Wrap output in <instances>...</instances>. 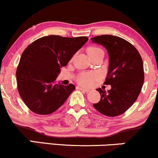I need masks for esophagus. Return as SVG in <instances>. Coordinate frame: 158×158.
Returning <instances> with one entry per match:
<instances>
[{
  "mask_svg": "<svg viewBox=\"0 0 158 158\" xmlns=\"http://www.w3.org/2000/svg\"><path fill=\"white\" fill-rule=\"evenodd\" d=\"M77 89L80 90H81V91L83 92H85V93H88L89 91V89H86V88H83V87H77Z\"/></svg>",
  "mask_w": 158,
  "mask_h": 158,
  "instance_id": "34e87169",
  "label": "esophagus"
}]
</instances>
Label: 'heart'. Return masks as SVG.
<instances>
[{"instance_id": "heart-1", "label": "heart", "mask_w": 158, "mask_h": 158, "mask_svg": "<svg viewBox=\"0 0 158 158\" xmlns=\"http://www.w3.org/2000/svg\"><path fill=\"white\" fill-rule=\"evenodd\" d=\"M99 51H102L101 48L98 47H89L87 49L89 55L95 54ZM100 77V74L95 72H91V73H82L77 77V81L79 84L83 86H89L93 84L95 81H97Z\"/></svg>"}]
</instances>
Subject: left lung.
<instances>
[{"mask_svg": "<svg viewBox=\"0 0 158 158\" xmlns=\"http://www.w3.org/2000/svg\"><path fill=\"white\" fill-rule=\"evenodd\" d=\"M91 40L107 51L109 66L104 84L111 86L107 91L97 89L101 100L93 107L105 116L121 115L131 107L141 92L144 82L143 60L135 47L121 37L102 35Z\"/></svg>", "mask_w": 158, "mask_h": 158, "instance_id": "obj_1", "label": "left lung"}]
</instances>
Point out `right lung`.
I'll use <instances>...</instances> for the list:
<instances>
[{
    "mask_svg": "<svg viewBox=\"0 0 158 158\" xmlns=\"http://www.w3.org/2000/svg\"><path fill=\"white\" fill-rule=\"evenodd\" d=\"M88 37L43 36L26 48L16 71L18 89L33 113L48 115L64 104L74 85L55 84L60 68L68 64Z\"/></svg>",
    "mask_w": 158,
    "mask_h": 158,
    "instance_id": "1",
    "label": "right lung"
}]
</instances>
